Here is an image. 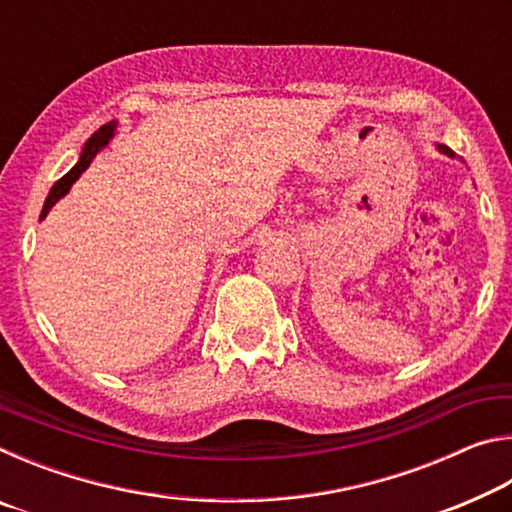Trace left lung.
Instances as JSON below:
<instances>
[{"label":"left lung","instance_id":"left-lung-1","mask_svg":"<svg viewBox=\"0 0 512 512\" xmlns=\"http://www.w3.org/2000/svg\"><path fill=\"white\" fill-rule=\"evenodd\" d=\"M438 149L443 151V153H447V155H454V151H452V149H447V146H438Z\"/></svg>","mask_w":512,"mask_h":512}]
</instances>
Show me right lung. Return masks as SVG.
Instances as JSON below:
<instances>
[{
	"label": "right lung",
	"mask_w": 512,
	"mask_h": 512,
	"mask_svg": "<svg viewBox=\"0 0 512 512\" xmlns=\"http://www.w3.org/2000/svg\"><path fill=\"white\" fill-rule=\"evenodd\" d=\"M112 131H115V124H112V121H108V124H103V126L99 128V131L90 137L88 144H85V149H83L81 160L76 162V167L69 169V171L65 173V176L60 178V180H56L54 187H51V192H49L47 201H45V207H42L40 219H45L47 212L51 210V207L56 205L58 198H60V196H65V194L69 192V187H72V185L76 183V178H79L81 173L90 167V162H92L94 155H97V153H99V149H103V146L108 144V140L112 137Z\"/></svg>",
	"instance_id": "obj_1"
}]
</instances>
